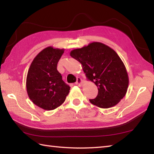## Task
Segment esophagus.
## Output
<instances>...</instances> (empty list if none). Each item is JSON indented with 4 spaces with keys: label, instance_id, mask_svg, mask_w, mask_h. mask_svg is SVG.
I'll use <instances>...</instances> for the list:
<instances>
[{
    "label": "esophagus",
    "instance_id": "obj_1",
    "mask_svg": "<svg viewBox=\"0 0 154 154\" xmlns=\"http://www.w3.org/2000/svg\"><path fill=\"white\" fill-rule=\"evenodd\" d=\"M82 79H81L80 77H78L77 79H76V82L75 83V85H79L80 86V85H82Z\"/></svg>",
    "mask_w": 154,
    "mask_h": 154
}]
</instances>
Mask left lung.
<instances>
[{"label": "left lung", "mask_w": 154, "mask_h": 154, "mask_svg": "<svg viewBox=\"0 0 154 154\" xmlns=\"http://www.w3.org/2000/svg\"><path fill=\"white\" fill-rule=\"evenodd\" d=\"M88 79L98 87V95L90 99L92 104L108 109L115 106L125 96L129 85L128 74L122 60L109 46L93 42L71 51Z\"/></svg>", "instance_id": "1"}]
</instances>
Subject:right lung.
<instances>
[{"label":"right lung","mask_w":154,"mask_h":154,"mask_svg":"<svg viewBox=\"0 0 154 154\" xmlns=\"http://www.w3.org/2000/svg\"><path fill=\"white\" fill-rule=\"evenodd\" d=\"M63 49L48 47L40 51L28 70L26 87L30 100L37 106L51 111L64 102L69 87L62 80L57 65Z\"/></svg>","instance_id":"right-lung-1"}]
</instances>
